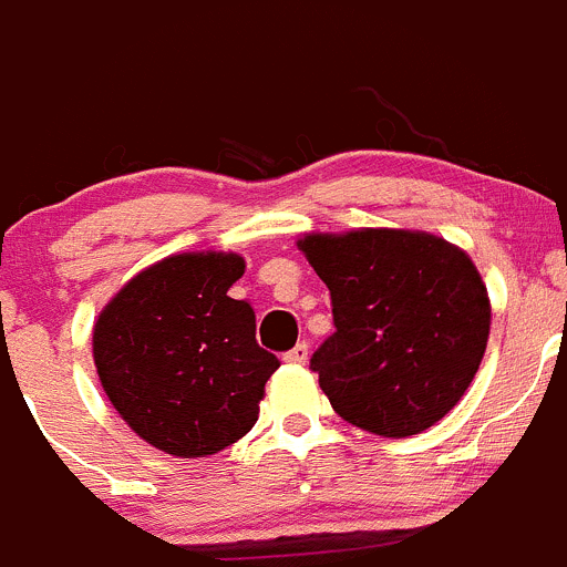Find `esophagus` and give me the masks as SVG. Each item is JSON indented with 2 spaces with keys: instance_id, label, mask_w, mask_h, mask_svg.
<instances>
[{
  "instance_id": "esophagus-1",
  "label": "esophagus",
  "mask_w": 567,
  "mask_h": 567,
  "mask_svg": "<svg viewBox=\"0 0 567 567\" xmlns=\"http://www.w3.org/2000/svg\"><path fill=\"white\" fill-rule=\"evenodd\" d=\"M307 357H310V349H307V343H296L293 349L285 354V362H290V365H305Z\"/></svg>"
}]
</instances>
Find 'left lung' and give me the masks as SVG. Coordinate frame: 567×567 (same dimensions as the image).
<instances>
[{
    "instance_id": "1",
    "label": "left lung",
    "mask_w": 567,
    "mask_h": 567,
    "mask_svg": "<svg viewBox=\"0 0 567 567\" xmlns=\"http://www.w3.org/2000/svg\"><path fill=\"white\" fill-rule=\"evenodd\" d=\"M332 296L334 334L310 365L351 426L410 437L474 382L491 296L468 251L421 229L365 227L296 240Z\"/></svg>"
}]
</instances>
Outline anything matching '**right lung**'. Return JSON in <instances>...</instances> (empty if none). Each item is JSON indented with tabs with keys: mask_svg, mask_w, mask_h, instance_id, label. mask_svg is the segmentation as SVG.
Instances as JSON below:
<instances>
[{
	"mask_svg": "<svg viewBox=\"0 0 567 567\" xmlns=\"http://www.w3.org/2000/svg\"><path fill=\"white\" fill-rule=\"evenodd\" d=\"M235 251H183L130 279L93 323V362L110 404L141 441L207 457L257 423L279 368L255 340V310L227 293Z\"/></svg>",
	"mask_w": 567,
	"mask_h": 567,
	"instance_id": "right-lung-1",
	"label": "right lung"
}]
</instances>
